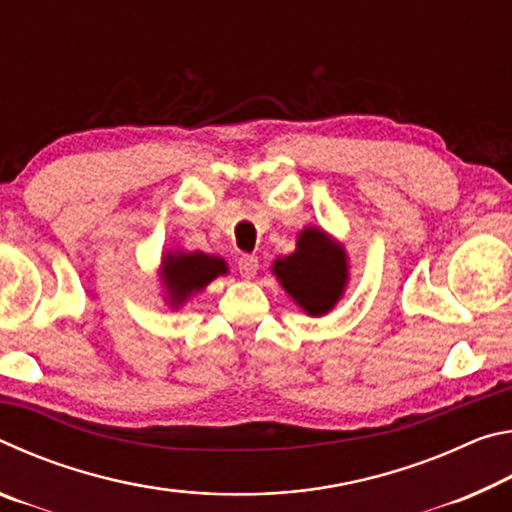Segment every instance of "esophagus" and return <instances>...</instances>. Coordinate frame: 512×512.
Wrapping results in <instances>:
<instances>
[{
	"label": "esophagus",
	"instance_id": "esophagus-1",
	"mask_svg": "<svg viewBox=\"0 0 512 512\" xmlns=\"http://www.w3.org/2000/svg\"><path fill=\"white\" fill-rule=\"evenodd\" d=\"M239 273L241 277H246V280H250V277L257 275V268H259V259L255 255H241L239 257Z\"/></svg>",
	"mask_w": 512,
	"mask_h": 512
}]
</instances>
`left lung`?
<instances>
[{
  "mask_svg": "<svg viewBox=\"0 0 512 512\" xmlns=\"http://www.w3.org/2000/svg\"><path fill=\"white\" fill-rule=\"evenodd\" d=\"M271 273L307 316L320 318L339 305L348 289V250L323 228L309 225L300 230L296 250L275 259Z\"/></svg>",
  "mask_w": 512,
  "mask_h": 512,
  "instance_id": "1",
  "label": "left lung"
}]
</instances>
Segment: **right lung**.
Wrapping results in <instances>:
<instances>
[{
    "mask_svg": "<svg viewBox=\"0 0 512 512\" xmlns=\"http://www.w3.org/2000/svg\"><path fill=\"white\" fill-rule=\"evenodd\" d=\"M219 275H228V262L219 255H207L203 250H167L160 257V284L164 302L171 309L187 305L189 298L201 293Z\"/></svg>",
    "mask_w": 512,
    "mask_h": 512,
    "instance_id": "right-lung-1",
    "label": "right lung"
}]
</instances>
